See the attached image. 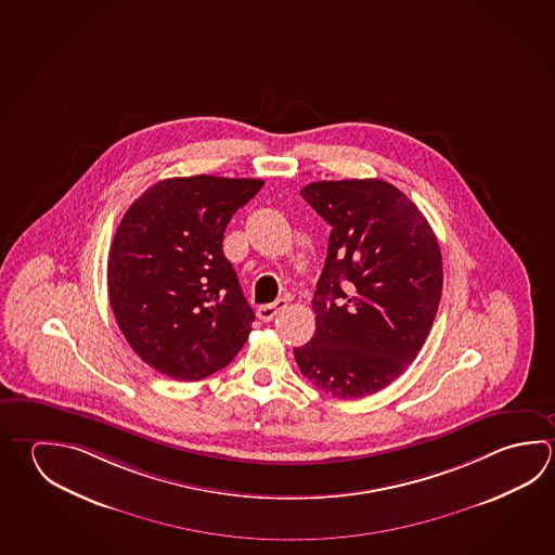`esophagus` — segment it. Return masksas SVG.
<instances>
[{"instance_id":"34e87169","label":"esophagus","mask_w":555,"mask_h":555,"mask_svg":"<svg viewBox=\"0 0 555 555\" xmlns=\"http://www.w3.org/2000/svg\"><path fill=\"white\" fill-rule=\"evenodd\" d=\"M285 307H287L285 299H278V301L270 302V305H262V307H258V319H260L262 323H270L273 317L278 313H282Z\"/></svg>"}]
</instances>
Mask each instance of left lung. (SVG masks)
<instances>
[{
	"label": "left lung",
	"instance_id": "left-lung-1",
	"mask_svg": "<svg viewBox=\"0 0 555 555\" xmlns=\"http://www.w3.org/2000/svg\"><path fill=\"white\" fill-rule=\"evenodd\" d=\"M302 199L331 224L311 343L293 348L324 393L356 399L395 382L421 352L442 297L433 227L384 180L313 182Z\"/></svg>",
	"mask_w": 555,
	"mask_h": 555
}]
</instances>
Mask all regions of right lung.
Here are the masks:
<instances>
[{"mask_svg":"<svg viewBox=\"0 0 555 555\" xmlns=\"http://www.w3.org/2000/svg\"><path fill=\"white\" fill-rule=\"evenodd\" d=\"M262 180L192 176L154 183L122 215L107 289L115 321L156 372L199 382L234 360L253 331L222 236Z\"/></svg>","mask_w":555,"mask_h":555,"instance_id":"obj_1","label":"right lung"}]
</instances>
